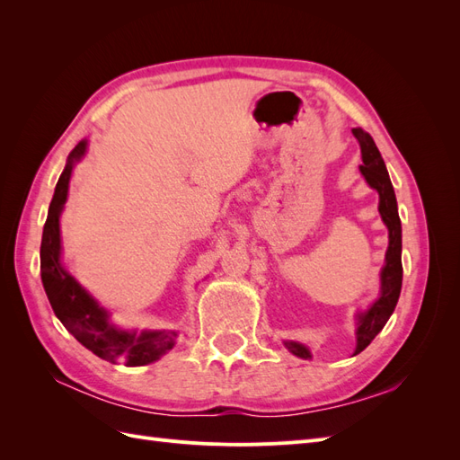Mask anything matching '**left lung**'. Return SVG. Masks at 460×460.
<instances>
[{
  "label": "left lung",
  "mask_w": 460,
  "mask_h": 460,
  "mask_svg": "<svg viewBox=\"0 0 460 460\" xmlns=\"http://www.w3.org/2000/svg\"><path fill=\"white\" fill-rule=\"evenodd\" d=\"M353 136L360 146V157H363V164L358 166L360 174L365 176L367 184L378 191V211L387 226V238L389 245L385 252V264L380 272V297L376 299L367 311H358L357 320V347L355 353L358 355L363 349L370 345V341L378 336L389 316L394 314L395 305L401 294V282H402V264H401V220L397 213V199L395 191L392 186V180H389L385 163L380 155L378 147H376L372 136L365 132L363 128H353ZM284 347L299 358H313L311 349L307 345L299 341H284Z\"/></svg>",
  "instance_id": "left-lung-1"
}]
</instances>
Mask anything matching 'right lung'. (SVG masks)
<instances>
[{
    "label": "right lung",
    "mask_w": 460,
    "mask_h": 460,
    "mask_svg": "<svg viewBox=\"0 0 460 460\" xmlns=\"http://www.w3.org/2000/svg\"><path fill=\"white\" fill-rule=\"evenodd\" d=\"M88 140L68 153L65 169L55 186L53 199L49 203L48 220L41 234L40 247V274L51 309L61 320V324L73 336L109 363H122L127 367H144L159 360L169 353L178 338L174 330H124L111 323V313L100 305L86 288L66 270L61 261V228L59 220L68 196L73 169L86 155Z\"/></svg>",
    "instance_id": "obj_1"
}]
</instances>
